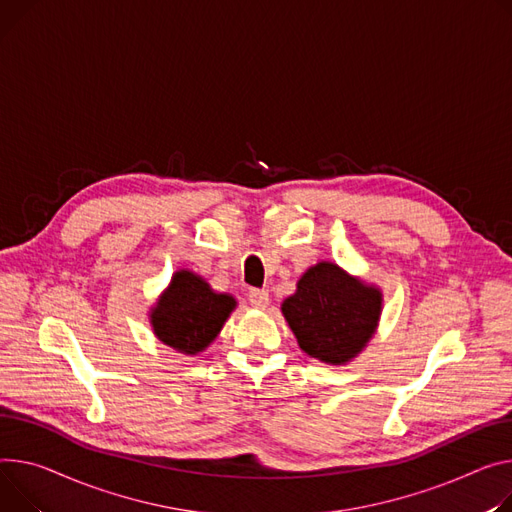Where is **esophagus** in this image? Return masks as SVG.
Listing matches in <instances>:
<instances>
[{
  "mask_svg": "<svg viewBox=\"0 0 512 512\" xmlns=\"http://www.w3.org/2000/svg\"><path fill=\"white\" fill-rule=\"evenodd\" d=\"M249 302L253 306H257V309H265V306L269 304V292L265 288H253L249 290Z\"/></svg>",
  "mask_w": 512,
  "mask_h": 512,
  "instance_id": "esophagus-1",
  "label": "esophagus"
}]
</instances>
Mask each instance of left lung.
Instances as JSON below:
<instances>
[{
	"label": "left lung",
	"mask_w": 512,
	"mask_h": 512,
	"mask_svg": "<svg viewBox=\"0 0 512 512\" xmlns=\"http://www.w3.org/2000/svg\"><path fill=\"white\" fill-rule=\"evenodd\" d=\"M282 313L306 354L342 364L372 337L381 315V292L323 261L300 278Z\"/></svg>",
	"instance_id": "obj_1"
}]
</instances>
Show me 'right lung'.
<instances>
[{
	"label": "right lung",
	"instance_id": "add662e5",
	"mask_svg": "<svg viewBox=\"0 0 512 512\" xmlns=\"http://www.w3.org/2000/svg\"><path fill=\"white\" fill-rule=\"evenodd\" d=\"M236 306L228 294H216L191 271H177L152 313L160 342L183 354L208 348Z\"/></svg>",
	"mask_w": 512,
	"mask_h": 512
}]
</instances>
